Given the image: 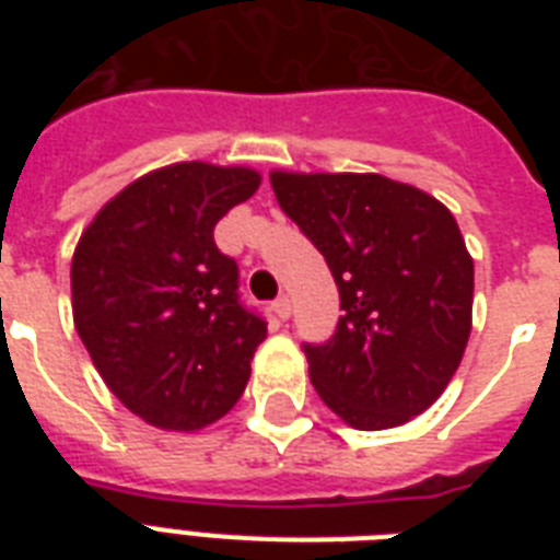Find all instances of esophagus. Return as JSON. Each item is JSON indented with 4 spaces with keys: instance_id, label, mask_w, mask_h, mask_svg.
<instances>
[{
    "instance_id": "obj_1",
    "label": "esophagus",
    "mask_w": 560,
    "mask_h": 560,
    "mask_svg": "<svg viewBox=\"0 0 560 560\" xmlns=\"http://www.w3.org/2000/svg\"><path fill=\"white\" fill-rule=\"evenodd\" d=\"M272 314L279 316L281 323H284V319H290V299L288 296L276 299V302H272Z\"/></svg>"
}]
</instances>
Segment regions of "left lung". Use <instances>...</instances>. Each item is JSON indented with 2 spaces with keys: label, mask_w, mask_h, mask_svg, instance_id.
I'll list each match as a JSON object with an SVG mask.
<instances>
[{
  "label": "left lung",
  "mask_w": 560,
  "mask_h": 560,
  "mask_svg": "<svg viewBox=\"0 0 560 560\" xmlns=\"http://www.w3.org/2000/svg\"><path fill=\"white\" fill-rule=\"evenodd\" d=\"M281 211L325 255L340 323L305 342L319 398L358 430L421 416L470 337L474 261L442 202L381 174L272 171Z\"/></svg>",
  "instance_id": "1"
}]
</instances>
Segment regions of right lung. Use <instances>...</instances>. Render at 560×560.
I'll use <instances>...</instances> for the list:
<instances>
[{
  "label": "right lung",
  "mask_w": 560,
  "mask_h": 560,
  "mask_svg": "<svg viewBox=\"0 0 560 560\" xmlns=\"http://www.w3.org/2000/svg\"><path fill=\"white\" fill-rule=\"evenodd\" d=\"M261 186L253 168L177 162L118 191L72 258L74 328L109 392L162 430L235 407L267 323L237 296L214 226Z\"/></svg>",
  "instance_id": "1"
}]
</instances>
